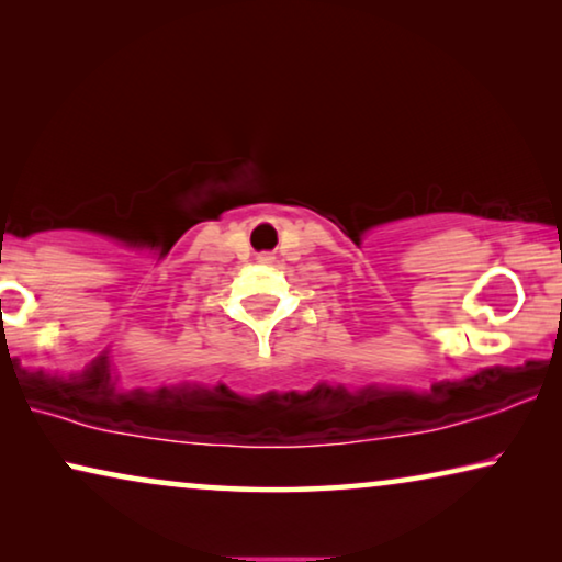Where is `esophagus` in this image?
I'll list each match as a JSON object with an SVG mask.
<instances>
[{
    "label": "esophagus",
    "instance_id": "1",
    "mask_svg": "<svg viewBox=\"0 0 562 562\" xmlns=\"http://www.w3.org/2000/svg\"><path fill=\"white\" fill-rule=\"evenodd\" d=\"M258 260H260V263H273V256H271V252H263V256H258Z\"/></svg>",
    "mask_w": 562,
    "mask_h": 562
}]
</instances>
